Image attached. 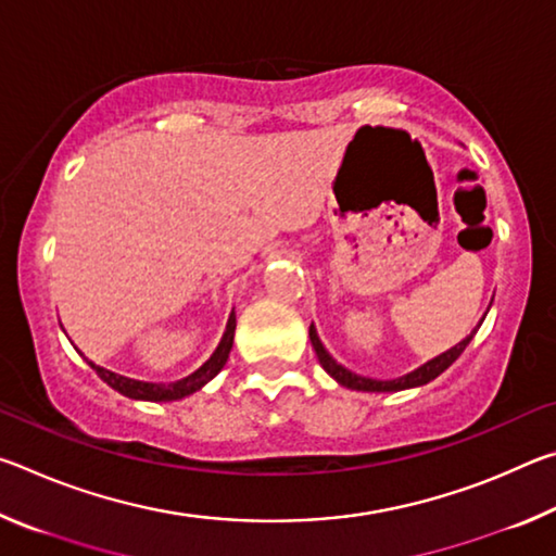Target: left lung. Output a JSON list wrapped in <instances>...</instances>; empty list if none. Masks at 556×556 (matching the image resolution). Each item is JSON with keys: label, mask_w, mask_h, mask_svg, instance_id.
I'll return each mask as SVG.
<instances>
[{"label": "left lung", "mask_w": 556, "mask_h": 556, "mask_svg": "<svg viewBox=\"0 0 556 556\" xmlns=\"http://www.w3.org/2000/svg\"><path fill=\"white\" fill-rule=\"evenodd\" d=\"M478 326H481V324H478ZM473 336H476V328H473V333L466 336L464 341L456 343L454 348H451V351L441 353L437 357H431V361L421 365V368L412 370L407 375H402V378H397V380H372V378H363V375L351 372L348 368H343V365H338L333 357L328 355L324 343L318 341V333H316L314 324L308 326V338H312V345H314V351H316L318 363H321V368L328 375H331V378L338 384H343V388H348V390H361V392H400V390H407V388H419V384H427V382H431L434 378H439V375L444 372L448 365L454 363L456 357L466 351V345L473 341Z\"/></svg>", "instance_id": "obj_1"}]
</instances>
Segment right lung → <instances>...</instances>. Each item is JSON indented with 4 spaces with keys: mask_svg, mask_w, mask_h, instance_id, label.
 Here are the masks:
<instances>
[{
    "mask_svg": "<svg viewBox=\"0 0 556 556\" xmlns=\"http://www.w3.org/2000/svg\"><path fill=\"white\" fill-rule=\"evenodd\" d=\"M232 338H235V314H230L228 326H225L223 341L215 348V353L205 361L199 370L188 375L184 380L176 382H144V380H131L125 378V375H117L108 368H100V365L90 363V368L100 375V380H105L112 390H117L119 394L131 400H149V402H172V400H181L188 397V394L199 392L205 382H211L215 375L223 370V365L228 363L230 348H232Z\"/></svg>",
    "mask_w": 556,
    "mask_h": 556,
    "instance_id": "right-lung-1",
    "label": "right lung"
}]
</instances>
